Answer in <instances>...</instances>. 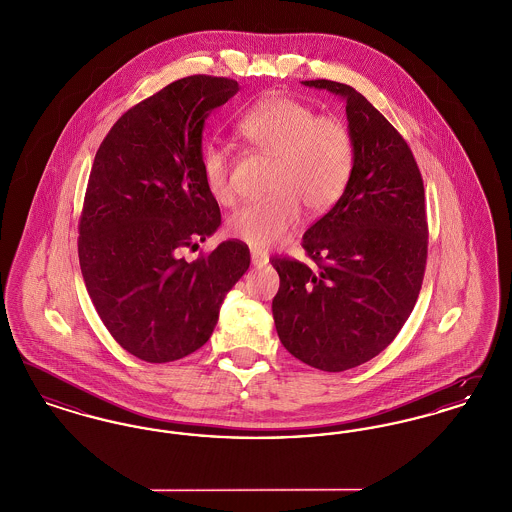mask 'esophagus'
<instances>
[{"label":"esophagus","mask_w":512,"mask_h":512,"mask_svg":"<svg viewBox=\"0 0 512 512\" xmlns=\"http://www.w3.org/2000/svg\"><path fill=\"white\" fill-rule=\"evenodd\" d=\"M251 263H253L255 267H265V265L268 263L267 253L253 249V251H251Z\"/></svg>","instance_id":"esophagus-1"}]
</instances>
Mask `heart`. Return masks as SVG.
Returning a JSON list of instances; mask_svg holds the SVG:
<instances>
[{"label": "heart", "mask_w": 512, "mask_h": 512, "mask_svg": "<svg viewBox=\"0 0 512 512\" xmlns=\"http://www.w3.org/2000/svg\"><path fill=\"white\" fill-rule=\"evenodd\" d=\"M236 130L274 163L268 180L272 194L230 215L226 228L232 238L257 249L276 244L299 224L301 205L320 215L345 194L355 167V142L340 117L317 115L288 96H270L245 109ZM199 165L211 197L222 205L232 203L234 165L228 147L203 146Z\"/></svg>", "instance_id": "heart-1"}]
</instances>
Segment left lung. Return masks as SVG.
<instances>
[{
    "label": "left lung",
    "instance_id": "8db88e82",
    "mask_svg": "<svg viewBox=\"0 0 512 512\" xmlns=\"http://www.w3.org/2000/svg\"><path fill=\"white\" fill-rule=\"evenodd\" d=\"M303 84L345 99L355 167L303 236L315 265L270 259L280 276L272 317L295 359L341 372L382 353L413 313L428 257L424 184L411 147L363 94L324 78Z\"/></svg>",
    "mask_w": 512,
    "mask_h": 512
}]
</instances>
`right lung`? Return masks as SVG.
Here are the masks:
<instances>
[{"instance_id":"1","label":"right lung","mask_w":512,"mask_h":512,"mask_svg":"<svg viewBox=\"0 0 512 512\" xmlns=\"http://www.w3.org/2000/svg\"><path fill=\"white\" fill-rule=\"evenodd\" d=\"M238 90L224 76L180 78L130 107L96 153L78 222L80 270L109 334L146 363L205 345L224 295L249 268L238 240L182 257L219 228L199 165L201 132Z\"/></svg>"}]
</instances>
